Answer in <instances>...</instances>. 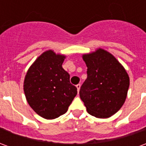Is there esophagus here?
<instances>
[{
	"label": "esophagus",
	"instance_id": "esophagus-1",
	"mask_svg": "<svg viewBox=\"0 0 146 146\" xmlns=\"http://www.w3.org/2000/svg\"><path fill=\"white\" fill-rule=\"evenodd\" d=\"M76 88H77V91H78V92H79L80 89V84H76Z\"/></svg>",
	"mask_w": 146,
	"mask_h": 146
}]
</instances>
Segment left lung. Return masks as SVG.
<instances>
[{"label":"left lung","mask_w":146,"mask_h":146,"mask_svg":"<svg viewBox=\"0 0 146 146\" xmlns=\"http://www.w3.org/2000/svg\"><path fill=\"white\" fill-rule=\"evenodd\" d=\"M88 77L80 89V97L88 113L98 118H108L122 107L130 80L124 68L113 54L99 48L84 54Z\"/></svg>","instance_id":"obj_1"}]
</instances>
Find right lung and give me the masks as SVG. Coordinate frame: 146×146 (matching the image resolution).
I'll return each instance as SVG.
<instances>
[{
	"mask_svg": "<svg viewBox=\"0 0 146 146\" xmlns=\"http://www.w3.org/2000/svg\"><path fill=\"white\" fill-rule=\"evenodd\" d=\"M66 56L49 50L39 56L28 70L24 92L28 103L39 116L55 119L66 113L77 89L62 65Z\"/></svg>",
	"mask_w": 146,
	"mask_h": 146,
	"instance_id": "add662e5",
	"label": "right lung"
}]
</instances>
